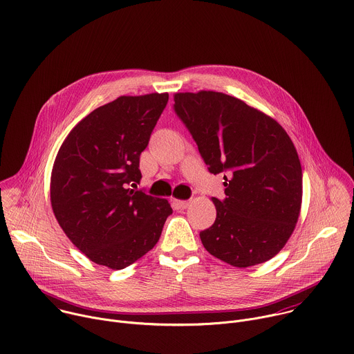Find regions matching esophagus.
Returning <instances> with one entry per match:
<instances>
[{
    "instance_id": "esophagus-1",
    "label": "esophagus",
    "mask_w": 354,
    "mask_h": 354,
    "mask_svg": "<svg viewBox=\"0 0 354 354\" xmlns=\"http://www.w3.org/2000/svg\"><path fill=\"white\" fill-rule=\"evenodd\" d=\"M189 201H180V199H174V205L178 207V209H187L189 206Z\"/></svg>"
}]
</instances>
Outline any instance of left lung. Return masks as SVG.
<instances>
[{
  "instance_id": "left-lung-1",
  "label": "left lung",
  "mask_w": 354,
  "mask_h": 354,
  "mask_svg": "<svg viewBox=\"0 0 354 354\" xmlns=\"http://www.w3.org/2000/svg\"><path fill=\"white\" fill-rule=\"evenodd\" d=\"M209 171H226V199L212 198L216 221L199 233L205 250L248 268L273 258L296 229L303 199L301 165L276 120L243 100L214 91L174 95Z\"/></svg>"
}]
</instances>
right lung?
<instances>
[{"mask_svg":"<svg viewBox=\"0 0 354 354\" xmlns=\"http://www.w3.org/2000/svg\"><path fill=\"white\" fill-rule=\"evenodd\" d=\"M169 93L120 96L82 118L64 139L50 178L54 216L92 262L118 270L151 251L171 206L136 191L139 156Z\"/></svg>","mask_w":354,"mask_h":354,"instance_id":"right-lung-1","label":"right lung"}]
</instances>
